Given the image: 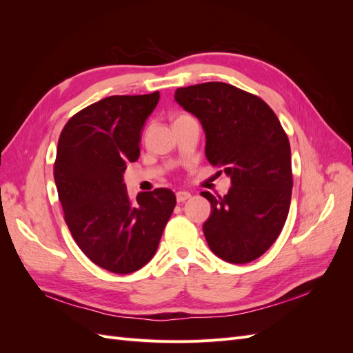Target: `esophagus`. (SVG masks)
Masks as SVG:
<instances>
[{"label":"esophagus","instance_id":"34e87169","mask_svg":"<svg viewBox=\"0 0 353 353\" xmlns=\"http://www.w3.org/2000/svg\"><path fill=\"white\" fill-rule=\"evenodd\" d=\"M191 197V194L188 193V191H178L176 193V200L181 203V201H185Z\"/></svg>","mask_w":353,"mask_h":353}]
</instances>
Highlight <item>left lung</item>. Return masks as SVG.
Segmentation results:
<instances>
[{"label": "left lung", "instance_id": "obj_1", "mask_svg": "<svg viewBox=\"0 0 353 353\" xmlns=\"http://www.w3.org/2000/svg\"><path fill=\"white\" fill-rule=\"evenodd\" d=\"M175 101L206 134L205 153L223 168L231 188L209 191L212 213L203 223L210 250L230 263L258 259L279 239L290 209V143L272 109L259 97L223 82L178 88Z\"/></svg>", "mask_w": 353, "mask_h": 353}]
</instances>
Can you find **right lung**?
<instances>
[{
	"mask_svg": "<svg viewBox=\"0 0 353 353\" xmlns=\"http://www.w3.org/2000/svg\"><path fill=\"white\" fill-rule=\"evenodd\" d=\"M159 99V91L105 97L74 114L59 138L54 181L65 221L85 256L114 274L152 261L176 205L168 188L131 200L123 184Z\"/></svg>",
	"mask_w": 353,
	"mask_h": 353,
	"instance_id": "obj_1",
	"label": "right lung"
}]
</instances>
